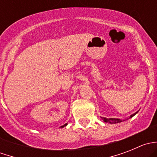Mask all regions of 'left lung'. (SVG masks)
<instances>
[{"mask_svg": "<svg viewBox=\"0 0 157 157\" xmlns=\"http://www.w3.org/2000/svg\"><path fill=\"white\" fill-rule=\"evenodd\" d=\"M137 112H138V111H137V112H135V113L132 114L131 115H130V117L128 118H132V117L134 116V115H135ZM101 118H102V119L103 120V121H105V122H106V123H110V124H116V123H120V122H121V121H124V120L119 119V118H103V117H101ZM128 118H126L125 120H128Z\"/></svg>", "mask_w": 157, "mask_h": 157, "instance_id": "1", "label": "left lung"}]
</instances>
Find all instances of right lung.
<instances>
[{
    "label": "right lung",
    "instance_id": "right-lung-1",
    "mask_svg": "<svg viewBox=\"0 0 157 157\" xmlns=\"http://www.w3.org/2000/svg\"><path fill=\"white\" fill-rule=\"evenodd\" d=\"M67 123H66V124H64V125H62V126H61V127H60V128H64V127H65V126H67Z\"/></svg>",
    "mask_w": 157,
    "mask_h": 157
}]
</instances>
